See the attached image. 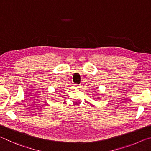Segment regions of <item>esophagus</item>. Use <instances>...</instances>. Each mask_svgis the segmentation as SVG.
Returning <instances> with one entry per match:
<instances>
[{"label": "esophagus", "instance_id": "esophagus-1", "mask_svg": "<svg viewBox=\"0 0 151 151\" xmlns=\"http://www.w3.org/2000/svg\"><path fill=\"white\" fill-rule=\"evenodd\" d=\"M81 86H79V85H75V87L76 88H81L80 87Z\"/></svg>", "mask_w": 151, "mask_h": 151}]
</instances>
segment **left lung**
Listing matches in <instances>:
<instances>
[{
    "label": "left lung",
    "instance_id": "left-lung-1",
    "mask_svg": "<svg viewBox=\"0 0 151 151\" xmlns=\"http://www.w3.org/2000/svg\"><path fill=\"white\" fill-rule=\"evenodd\" d=\"M96 90H95V92H96ZM97 93H96V95H97V96H98V97H97V99H100V97H99V95L98 96V95H98H97Z\"/></svg>",
    "mask_w": 151,
    "mask_h": 151
}]
</instances>
